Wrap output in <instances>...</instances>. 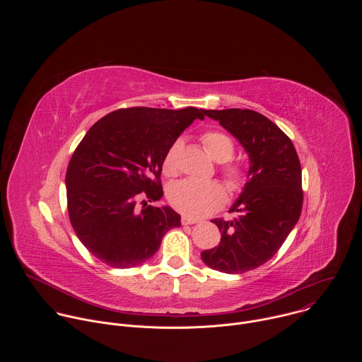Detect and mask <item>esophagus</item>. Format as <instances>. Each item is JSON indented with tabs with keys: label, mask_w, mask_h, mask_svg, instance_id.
I'll use <instances>...</instances> for the list:
<instances>
[{
	"label": "esophagus",
	"mask_w": 362,
	"mask_h": 362,
	"mask_svg": "<svg viewBox=\"0 0 362 362\" xmlns=\"http://www.w3.org/2000/svg\"><path fill=\"white\" fill-rule=\"evenodd\" d=\"M200 219L196 218H190V216H182V225H194L197 223Z\"/></svg>",
	"instance_id": "34e87169"
}]
</instances>
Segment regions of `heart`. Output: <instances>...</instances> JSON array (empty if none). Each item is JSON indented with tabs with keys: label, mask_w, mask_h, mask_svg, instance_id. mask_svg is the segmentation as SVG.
I'll list each match as a JSON object with an SVG mask.
<instances>
[{
	"label": "heart",
	"mask_w": 362,
	"mask_h": 362,
	"mask_svg": "<svg viewBox=\"0 0 362 362\" xmlns=\"http://www.w3.org/2000/svg\"><path fill=\"white\" fill-rule=\"evenodd\" d=\"M204 150L216 162H226L233 154V143L230 137L222 132H208L202 136ZM180 141H175L163 160V170L168 175L176 173L177 151ZM226 179L232 187H240L245 173L239 166H228L225 169ZM169 202L176 211L190 218H200L219 209L226 200V190L218 182H199L194 179L180 180L169 189Z\"/></svg>",
	"instance_id": "b5f03b06"
}]
</instances>
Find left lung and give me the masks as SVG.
<instances>
[{"label": "left lung", "instance_id": "1", "mask_svg": "<svg viewBox=\"0 0 362 362\" xmlns=\"http://www.w3.org/2000/svg\"><path fill=\"white\" fill-rule=\"evenodd\" d=\"M228 130L249 158L246 183L230 206L232 221H212L221 243L200 253L225 274H243L268 262L295 228L302 211V172L291 139L253 110H204Z\"/></svg>", "mask_w": 362, "mask_h": 362}]
</instances>
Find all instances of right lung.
Listing matches in <instances>:
<instances>
[{
    "mask_svg": "<svg viewBox=\"0 0 362 362\" xmlns=\"http://www.w3.org/2000/svg\"><path fill=\"white\" fill-rule=\"evenodd\" d=\"M204 110L132 107L100 119L77 146L66 173L67 206L80 242L112 268H133L156 253L180 226L163 196L166 153Z\"/></svg>",
    "mask_w": 362,
    "mask_h": 362,
    "instance_id": "1",
    "label": "right lung"
}]
</instances>
